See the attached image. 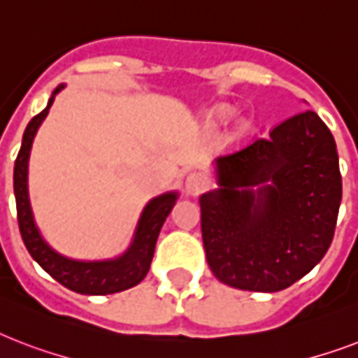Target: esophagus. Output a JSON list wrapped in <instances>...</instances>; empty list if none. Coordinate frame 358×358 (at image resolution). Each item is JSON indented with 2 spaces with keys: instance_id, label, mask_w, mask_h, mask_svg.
I'll use <instances>...</instances> for the list:
<instances>
[{
  "instance_id": "34e87169",
  "label": "esophagus",
  "mask_w": 358,
  "mask_h": 358,
  "mask_svg": "<svg viewBox=\"0 0 358 358\" xmlns=\"http://www.w3.org/2000/svg\"><path fill=\"white\" fill-rule=\"evenodd\" d=\"M208 180L206 176L199 171H193L185 176V191H187V195H201L202 191L206 189Z\"/></svg>"
}]
</instances>
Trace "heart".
I'll use <instances>...</instances> for the list:
<instances>
[{
  "mask_svg": "<svg viewBox=\"0 0 358 358\" xmlns=\"http://www.w3.org/2000/svg\"><path fill=\"white\" fill-rule=\"evenodd\" d=\"M215 117H217L219 120L227 119V117H229V109H219V111H215Z\"/></svg>",
  "mask_w": 358,
  "mask_h": 358,
  "instance_id": "obj_1",
  "label": "heart"
}]
</instances>
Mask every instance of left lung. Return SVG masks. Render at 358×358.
<instances>
[{
  "mask_svg": "<svg viewBox=\"0 0 358 358\" xmlns=\"http://www.w3.org/2000/svg\"><path fill=\"white\" fill-rule=\"evenodd\" d=\"M221 189L201 196L208 266L221 282L280 292L312 271L333 241L342 176L333 134L314 111L217 159ZM252 185H260L256 194Z\"/></svg>",
  "mask_w": 358,
  "mask_h": 358,
  "instance_id": "8db88e82",
  "label": "left lung"
}]
</instances>
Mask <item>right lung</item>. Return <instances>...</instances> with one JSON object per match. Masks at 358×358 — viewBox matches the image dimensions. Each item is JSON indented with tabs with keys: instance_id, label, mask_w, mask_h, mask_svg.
Returning <instances> with one entry per match:
<instances>
[{
	"instance_id": "add662e5",
	"label": "right lung",
	"mask_w": 358,
	"mask_h": 358,
	"mask_svg": "<svg viewBox=\"0 0 358 358\" xmlns=\"http://www.w3.org/2000/svg\"><path fill=\"white\" fill-rule=\"evenodd\" d=\"M61 89L63 87H57L53 94H57ZM52 103L53 96L50 98L48 108L29 120L24 131L18 156L14 162V196H16V213H18L22 239L36 264L44 271L50 273L57 282L63 284L64 288L72 292L83 295H106L131 288L135 284H139L150 269L157 236L176 202V193H165L148 202V206L141 215L134 243L128 252L117 260L76 262L57 255L44 243V239L38 234L35 221H33V213H31L29 196H27V159H29L31 145H33L36 129L42 120L46 119Z\"/></svg>"
}]
</instances>
